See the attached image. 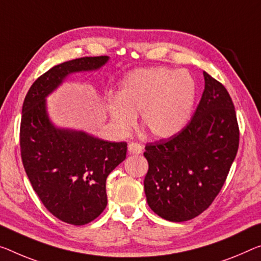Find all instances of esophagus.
<instances>
[{
    "mask_svg": "<svg viewBox=\"0 0 261 261\" xmlns=\"http://www.w3.org/2000/svg\"><path fill=\"white\" fill-rule=\"evenodd\" d=\"M128 153L129 154H141L142 153V146L141 144L132 142L128 144Z\"/></svg>",
    "mask_w": 261,
    "mask_h": 261,
    "instance_id": "1",
    "label": "esophagus"
}]
</instances>
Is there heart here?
Listing matches in <instances>:
<instances>
[{
	"label": "heart",
	"instance_id": "1",
	"mask_svg": "<svg viewBox=\"0 0 261 261\" xmlns=\"http://www.w3.org/2000/svg\"><path fill=\"white\" fill-rule=\"evenodd\" d=\"M196 95L197 86L189 72L140 69L122 79L117 99L108 102L107 111L119 133H128L140 113L142 128L154 138L168 139L188 125Z\"/></svg>",
	"mask_w": 261,
	"mask_h": 261
}]
</instances>
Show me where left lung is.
Listing matches in <instances>:
<instances>
[{
    "label": "left lung",
    "instance_id": "8db88e82",
    "mask_svg": "<svg viewBox=\"0 0 261 261\" xmlns=\"http://www.w3.org/2000/svg\"><path fill=\"white\" fill-rule=\"evenodd\" d=\"M202 98L191 121L169 139L147 143V203L169 222H186L211 205L225 183L239 146L232 99L222 84L203 72Z\"/></svg>",
    "mask_w": 261,
    "mask_h": 261
}]
</instances>
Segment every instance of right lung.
I'll use <instances>...</instances> for the list:
<instances>
[{"instance_id":"add662e5","label":"right lung","mask_w":261,"mask_h":261,"mask_svg":"<svg viewBox=\"0 0 261 261\" xmlns=\"http://www.w3.org/2000/svg\"><path fill=\"white\" fill-rule=\"evenodd\" d=\"M108 59L83 57L54 66L31 85L22 107L19 144L24 169L44 206L72 225H85L105 210L107 176L126 159L127 143L56 127L45 99L69 74L99 70Z\"/></svg>"}]
</instances>
